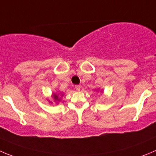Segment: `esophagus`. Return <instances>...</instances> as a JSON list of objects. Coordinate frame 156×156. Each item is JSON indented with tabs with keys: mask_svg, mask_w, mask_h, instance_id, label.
<instances>
[{
	"mask_svg": "<svg viewBox=\"0 0 156 156\" xmlns=\"http://www.w3.org/2000/svg\"><path fill=\"white\" fill-rule=\"evenodd\" d=\"M75 88L77 91H80V89H81V86L80 85H75Z\"/></svg>",
	"mask_w": 156,
	"mask_h": 156,
	"instance_id": "34e87169",
	"label": "esophagus"
}]
</instances>
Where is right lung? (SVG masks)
<instances>
[{"label": "right lung", "mask_w": 156, "mask_h": 156, "mask_svg": "<svg viewBox=\"0 0 156 156\" xmlns=\"http://www.w3.org/2000/svg\"><path fill=\"white\" fill-rule=\"evenodd\" d=\"M54 98H55V101H59V100H60V98H58V96L57 95V94H54Z\"/></svg>", "instance_id": "right-lung-1"}]
</instances>
